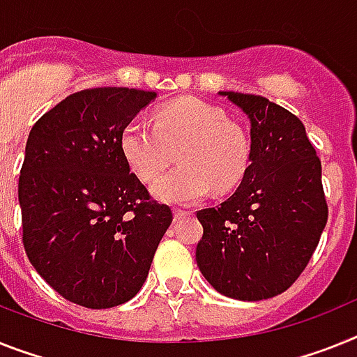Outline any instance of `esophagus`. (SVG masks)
<instances>
[{"label":"esophagus","mask_w":357,"mask_h":357,"mask_svg":"<svg viewBox=\"0 0 357 357\" xmlns=\"http://www.w3.org/2000/svg\"><path fill=\"white\" fill-rule=\"evenodd\" d=\"M185 215H190V212L183 211V208H176V211H174V220L176 221L181 220V218H185Z\"/></svg>","instance_id":"34e87169"}]
</instances>
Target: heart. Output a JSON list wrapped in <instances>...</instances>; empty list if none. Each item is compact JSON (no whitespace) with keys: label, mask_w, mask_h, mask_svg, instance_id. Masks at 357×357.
Returning <instances> with one entry per match:
<instances>
[{"label":"heart","mask_w":357,"mask_h":357,"mask_svg":"<svg viewBox=\"0 0 357 357\" xmlns=\"http://www.w3.org/2000/svg\"><path fill=\"white\" fill-rule=\"evenodd\" d=\"M123 158L137 178L151 183L178 155L179 163L154 185L161 202L190 205L214 187L229 192L243 179L250 143L238 123L196 98L170 101L154 112V125L132 119L119 137Z\"/></svg>","instance_id":"b5f03b06"}]
</instances>
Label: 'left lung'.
Returning <instances> with one entry per match:
<instances>
[{"instance_id":"left-lung-1","label":"left lung","mask_w":357,"mask_h":357,"mask_svg":"<svg viewBox=\"0 0 357 357\" xmlns=\"http://www.w3.org/2000/svg\"><path fill=\"white\" fill-rule=\"evenodd\" d=\"M250 118V161L220 206L197 211L196 261L220 294L259 301L285 292L328 220L321 161L298 116L263 96L221 92Z\"/></svg>"}]
</instances>
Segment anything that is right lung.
I'll return each instance as SVG.
<instances>
[{
	"mask_svg": "<svg viewBox=\"0 0 357 357\" xmlns=\"http://www.w3.org/2000/svg\"><path fill=\"white\" fill-rule=\"evenodd\" d=\"M154 92L98 86L67 96L32 127L17 196L23 247L59 296L86 308L125 303L145 283L172 223L130 172L119 137Z\"/></svg>",
	"mask_w": 357,
	"mask_h": 357,
	"instance_id": "obj_1",
	"label": "right lung"
}]
</instances>
